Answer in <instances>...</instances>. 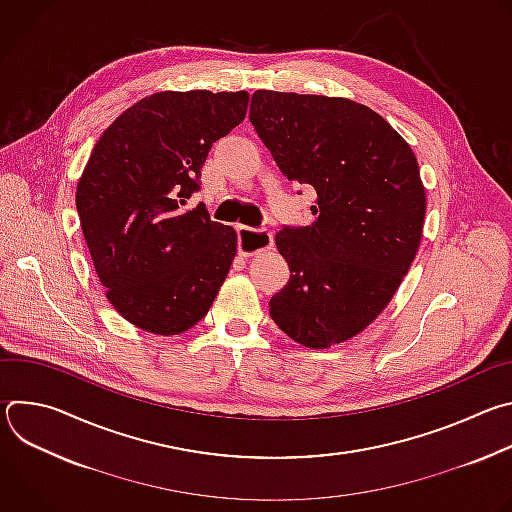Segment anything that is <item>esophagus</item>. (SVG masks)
<instances>
[{"mask_svg":"<svg viewBox=\"0 0 512 512\" xmlns=\"http://www.w3.org/2000/svg\"><path fill=\"white\" fill-rule=\"evenodd\" d=\"M237 233H239V255L241 257H253V255L273 247L271 231H265V229L257 231V229L239 225Z\"/></svg>","mask_w":512,"mask_h":512,"instance_id":"34e87169","label":"esophagus"}]
</instances>
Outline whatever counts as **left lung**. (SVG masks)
Wrapping results in <instances>:
<instances>
[{
	"label": "left lung",
	"mask_w": 512,
	"mask_h": 512,
	"mask_svg": "<svg viewBox=\"0 0 512 512\" xmlns=\"http://www.w3.org/2000/svg\"><path fill=\"white\" fill-rule=\"evenodd\" d=\"M249 119L283 176L318 194L310 227L275 235L289 281L269 314L306 348L350 340L417 255L425 188L415 154L379 113L342 97L255 91Z\"/></svg>",
	"instance_id": "left-lung-1"
}]
</instances>
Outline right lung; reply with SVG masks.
<instances>
[{"label":"right lung","instance_id":"1","mask_svg":"<svg viewBox=\"0 0 512 512\" xmlns=\"http://www.w3.org/2000/svg\"><path fill=\"white\" fill-rule=\"evenodd\" d=\"M249 93L164 91L123 111L77 184L81 229L111 306L174 336L210 310L237 255L233 227L184 208L216 139L247 115Z\"/></svg>","mask_w":512,"mask_h":512}]
</instances>
